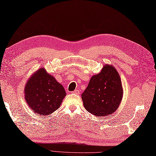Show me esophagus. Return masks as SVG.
<instances>
[{
    "label": "esophagus",
    "instance_id": "obj_1",
    "mask_svg": "<svg viewBox=\"0 0 156 156\" xmlns=\"http://www.w3.org/2000/svg\"><path fill=\"white\" fill-rule=\"evenodd\" d=\"M72 93H73V94H77V95H79V94H80V91H79V90H75L74 91H73L72 92Z\"/></svg>",
    "mask_w": 156,
    "mask_h": 156
}]
</instances>
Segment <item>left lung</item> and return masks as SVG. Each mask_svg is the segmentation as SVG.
I'll list each match as a JSON object with an SVG mask.
<instances>
[{
	"label": "left lung",
	"mask_w": 156,
	"mask_h": 156,
	"mask_svg": "<svg viewBox=\"0 0 156 156\" xmlns=\"http://www.w3.org/2000/svg\"><path fill=\"white\" fill-rule=\"evenodd\" d=\"M85 109L98 117L112 114L123 97L121 79L116 69L106 64L100 73L94 75L81 94Z\"/></svg>",
	"instance_id": "left-lung-1"
}]
</instances>
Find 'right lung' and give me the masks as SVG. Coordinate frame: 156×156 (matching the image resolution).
Listing matches in <instances>:
<instances>
[{
    "label": "right lung",
    "mask_w": 156,
    "mask_h": 156,
    "mask_svg": "<svg viewBox=\"0 0 156 156\" xmlns=\"http://www.w3.org/2000/svg\"><path fill=\"white\" fill-rule=\"evenodd\" d=\"M25 99L36 114L48 116L60 107L66 96L62 84L41 68L28 79L25 87Z\"/></svg>",
    "instance_id": "obj_1"
}]
</instances>
